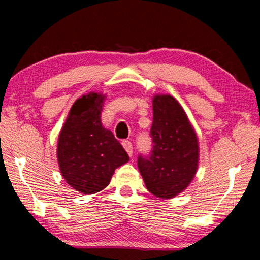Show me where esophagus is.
Masks as SVG:
<instances>
[{"instance_id": "34e87169", "label": "esophagus", "mask_w": 260, "mask_h": 260, "mask_svg": "<svg viewBox=\"0 0 260 260\" xmlns=\"http://www.w3.org/2000/svg\"><path fill=\"white\" fill-rule=\"evenodd\" d=\"M122 145H123V148L125 149L127 155H129L131 157V156H133V144H131V142L130 141H123Z\"/></svg>"}]
</instances>
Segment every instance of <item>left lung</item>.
<instances>
[{
  "label": "left lung",
  "mask_w": 260,
  "mask_h": 260,
  "mask_svg": "<svg viewBox=\"0 0 260 260\" xmlns=\"http://www.w3.org/2000/svg\"><path fill=\"white\" fill-rule=\"evenodd\" d=\"M152 150L138 156L145 187L155 197L172 199L194 179L199 165V142L193 125L175 98L156 94L152 99Z\"/></svg>",
  "instance_id": "1"
}]
</instances>
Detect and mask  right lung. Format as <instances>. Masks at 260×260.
Instances as JSON below:
<instances>
[{"label":"right lung","mask_w":260,"mask_h":260,"mask_svg":"<svg viewBox=\"0 0 260 260\" xmlns=\"http://www.w3.org/2000/svg\"><path fill=\"white\" fill-rule=\"evenodd\" d=\"M105 95L78 98L59 134L58 163L66 182L83 194H94L108 186L115 170L129 161L126 151L111 131L102 125Z\"/></svg>","instance_id":"add662e5"}]
</instances>
